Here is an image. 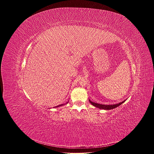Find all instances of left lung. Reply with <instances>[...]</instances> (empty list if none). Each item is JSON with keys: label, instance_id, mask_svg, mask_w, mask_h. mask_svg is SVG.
<instances>
[{"label": "left lung", "instance_id": "1", "mask_svg": "<svg viewBox=\"0 0 154 154\" xmlns=\"http://www.w3.org/2000/svg\"><path fill=\"white\" fill-rule=\"evenodd\" d=\"M90 102L94 106L99 108V109H113V108H115L118 106H119L120 105H121L122 103H123L125 101H122L119 103H116V104H114V105H104V104H99V103H95V102H93L92 101H91L90 100H89Z\"/></svg>", "mask_w": 154, "mask_h": 154}]
</instances>
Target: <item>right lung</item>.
<instances>
[{
  "instance_id": "1",
  "label": "right lung",
  "mask_w": 154,
  "mask_h": 154,
  "mask_svg": "<svg viewBox=\"0 0 154 154\" xmlns=\"http://www.w3.org/2000/svg\"><path fill=\"white\" fill-rule=\"evenodd\" d=\"M68 103V102H67ZM64 104H61V105H58V106H55L54 108H55V107H58V106H62V105H63Z\"/></svg>"
}]
</instances>
